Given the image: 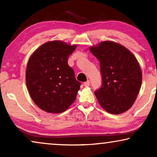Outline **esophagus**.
<instances>
[{
    "mask_svg": "<svg viewBox=\"0 0 157 157\" xmlns=\"http://www.w3.org/2000/svg\"><path fill=\"white\" fill-rule=\"evenodd\" d=\"M83 85H84L85 86H89L90 85V81L89 80L86 81V82L83 83Z\"/></svg>",
    "mask_w": 157,
    "mask_h": 157,
    "instance_id": "esophagus-1",
    "label": "esophagus"
}]
</instances>
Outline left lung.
I'll list each match as a JSON object with an SVG mask.
<instances>
[{
  "label": "left lung",
  "instance_id": "8db88e82",
  "mask_svg": "<svg viewBox=\"0 0 157 157\" xmlns=\"http://www.w3.org/2000/svg\"><path fill=\"white\" fill-rule=\"evenodd\" d=\"M90 51L100 63L102 85L94 91L100 105L113 114L125 112L134 103L141 86L136 59L125 47L111 41L100 43Z\"/></svg>",
  "mask_w": 157,
  "mask_h": 157
}]
</instances>
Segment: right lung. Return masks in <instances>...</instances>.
<instances>
[{"label": "right lung", "mask_w": 157, "mask_h": 157, "mask_svg": "<svg viewBox=\"0 0 157 157\" xmlns=\"http://www.w3.org/2000/svg\"><path fill=\"white\" fill-rule=\"evenodd\" d=\"M76 46L60 40L47 42L28 62L25 81L34 103L49 113L63 112L74 101L81 84L68 64Z\"/></svg>", "instance_id": "1"}]
</instances>
